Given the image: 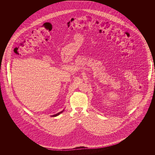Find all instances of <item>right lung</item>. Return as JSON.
I'll return each instance as SVG.
<instances>
[{
	"label": "right lung",
	"instance_id": "right-lung-1",
	"mask_svg": "<svg viewBox=\"0 0 155 155\" xmlns=\"http://www.w3.org/2000/svg\"><path fill=\"white\" fill-rule=\"evenodd\" d=\"M64 111V110L63 111H60V112H59V113H57V114H54V115H53V116H54V117H56V116H58V115H59L60 113H61L63 111Z\"/></svg>",
	"mask_w": 155,
	"mask_h": 155
}]
</instances>
